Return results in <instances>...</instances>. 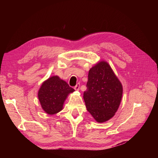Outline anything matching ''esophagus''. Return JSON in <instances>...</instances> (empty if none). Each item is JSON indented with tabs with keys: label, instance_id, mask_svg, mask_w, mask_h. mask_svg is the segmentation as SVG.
Listing matches in <instances>:
<instances>
[{
	"label": "esophagus",
	"instance_id": "obj_1",
	"mask_svg": "<svg viewBox=\"0 0 158 158\" xmlns=\"http://www.w3.org/2000/svg\"><path fill=\"white\" fill-rule=\"evenodd\" d=\"M79 88H80V84L79 83H77V85L75 86V90H79Z\"/></svg>",
	"mask_w": 158,
	"mask_h": 158
}]
</instances>
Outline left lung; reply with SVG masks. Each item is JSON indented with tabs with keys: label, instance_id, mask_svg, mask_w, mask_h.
Here are the masks:
<instances>
[{
	"label": "left lung",
	"instance_id": "8db88e82",
	"mask_svg": "<svg viewBox=\"0 0 158 158\" xmlns=\"http://www.w3.org/2000/svg\"><path fill=\"white\" fill-rule=\"evenodd\" d=\"M83 99L96 122H105L115 115L122 98L123 88L111 67L100 61L90 69Z\"/></svg>",
	"mask_w": 158,
	"mask_h": 158
}]
</instances>
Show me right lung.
Returning a JSON list of instances; mask_svg holds the SVG:
<instances>
[{
	"mask_svg": "<svg viewBox=\"0 0 158 158\" xmlns=\"http://www.w3.org/2000/svg\"><path fill=\"white\" fill-rule=\"evenodd\" d=\"M74 91L58 76H52L42 83L38 98L43 110L49 115H54L63 109L67 96Z\"/></svg>",
	"mask_w": 158,
	"mask_h": 158,
	"instance_id": "right-lung-1",
	"label": "right lung"
}]
</instances>
